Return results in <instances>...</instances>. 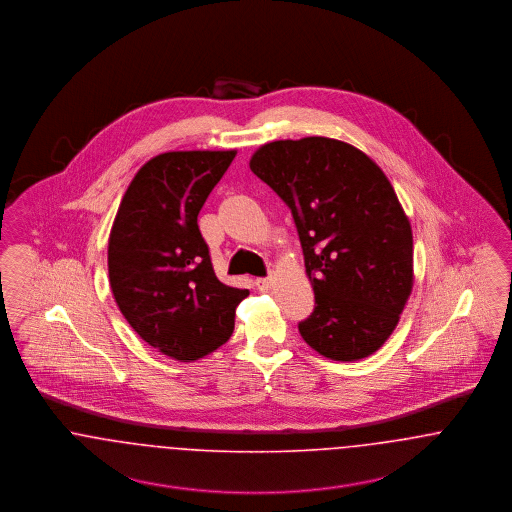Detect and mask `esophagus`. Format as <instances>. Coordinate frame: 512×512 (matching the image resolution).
<instances>
[{
  "label": "esophagus",
  "instance_id": "obj_1",
  "mask_svg": "<svg viewBox=\"0 0 512 512\" xmlns=\"http://www.w3.org/2000/svg\"><path fill=\"white\" fill-rule=\"evenodd\" d=\"M255 286H257L259 290H268V288L272 286V276H267V278H257V280H255Z\"/></svg>",
  "mask_w": 512,
  "mask_h": 512
}]
</instances>
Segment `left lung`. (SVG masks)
I'll list each match as a JSON object with an SVG mask.
<instances>
[{"label": "left lung", "instance_id": "8db88e82", "mask_svg": "<svg viewBox=\"0 0 512 512\" xmlns=\"http://www.w3.org/2000/svg\"><path fill=\"white\" fill-rule=\"evenodd\" d=\"M249 169L290 207L315 292L299 334L332 361H359L395 330L413 290V230L361 149L311 136L259 147Z\"/></svg>", "mask_w": 512, "mask_h": 512}]
</instances>
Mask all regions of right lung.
<instances>
[{"mask_svg":"<svg viewBox=\"0 0 512 512\" xmlns=\"http://www.w3.org/2000/svg\"><path fill=\"white\" fill-rule=\"evenodd\" d=\"M236 151H169L149 159L122 197L109 236V284L134 332L182 363L234 330L249 292L222 284L197 215Z\"/></svg>","mask_w":512,"mask_h":512,"instance_id":"obj_1","label":"right lung"}]
</instances>
